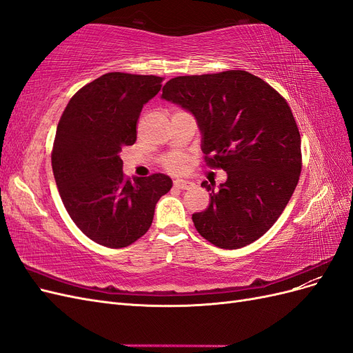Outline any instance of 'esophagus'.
Masks as SVG:
<instances>
[{
	"mask_svg": "<svg viewBox=\"0 0 353 353\" xmlns=\"http://www.w3.org/2000/svg\"><path fill=\"white\" fill-rule=\"evenodd\" d=\"M174 187H176L179 190H190L194 187V183H191V181H185V179H176V181H174Z\"/></svg>",
	"mask_w": 353,
	"mask_h": 353,
	"instance_id": "obj_1",
	"label": "esophagus"
}]
</instances>
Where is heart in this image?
Returning a JSON list of instances; mask_svg holds the SVG:
<instances>
[{"instance_id":"1","label":"heart","mask_w":353,"mask_h":353,"mask_svg":"<svg viewBox=\"0 0 353 353\" xmlns=\"http://www.w3.org/2000/svg\"><path fill=\"white\" fill-rule=\"evenodd\" d=\"M165 169L170 170V172H179V170H183L185 166V162L183 157H178V156H172V157H168L165 159L163 162Z\"/></svg>"}]
</instances>
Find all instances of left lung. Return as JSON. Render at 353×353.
I'll return each instance as SVG.
<instances>
[{"label": "left lung", "mask_w": 353, "mask_h": 353, "mask_svg": "<svg viewBox=\"0 0 353 353\" xmlns=\"http://www.w3.org/2000/svg\"><path fill=\"white\" fill-rule=\"evenodd\" d=\"M162 99L196 116L209 168L228 178L219 190L208 181V209L193 213L203 239L240 249L261 239L280 218L302 170L301 134L283 95L245 70L176 77Z\"/></svg>", "instance_id": "left-lung-1"}]
</instances>
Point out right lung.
Segmentation results:
<instances>
[{
  "mask_svg": "<svg viewBox=\"0 0 353 353\" xmlns=\"http://www.w3.org/2000/svg\"><path fill=\"white\" fill-rule=\"evenodd\" d=\"M154 74L105 73L73 95L51 152L52 174L69 216L92 241L132 244L150 228L159 199L172 187L163 174L123 175L119 156L137 140L143 105L162 88Z\"/></svg>",
  "mask_w": 353,
  "mask_h": 353,
  "instance_id": "right-lung-1",
  "label": "right lung"
}]
</instances>
